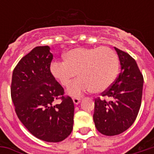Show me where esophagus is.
<instances>
[{"mask_svg": "<svg viewBox=\"0 0 154 154\" xmlns=\"http://www.w3.org/2000/svg\"><path fill=\"white\" fill-rule=\"evenodd\" d=\"M72 100H73L74 104H76V105H77V104L80 102L81 98H79V97H73V98H72Z\"/></svg>", "mask_w": 154, "mask_h": 154, "instance_id": "1", "label": "esophagus"}]
</instances>
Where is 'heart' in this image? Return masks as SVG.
I'll use <instances>...</instances> for the list:
<instances>
[{"mask_svg": "<svg viewBox=\"0 0 154 154\" xmlns=\"http://www.w3.org/2000/svg\"><path fill=\"white\" fill-rule=\"evenodd\" d=\"M119 71V57L108 47L77 48L64 54V61L51 63V74L61 85L67 86L77 76L80 77L67 88V93L79 97L91 90L98 93L112 85Z\"/></svg>", "mask_w": 154, "mask_h": 154, "instance_id": "obj_1", "label": "heart"}]
</instances>
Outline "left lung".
Instances as JSON below:
<instances>
[{"label":"left lung","instance_id":"obj_1","mask_svg":"<svg viewBox=\"0 0 154 154\" xmlns=\"http://www.w3.org/2000/svg\"><path fill=\"white\" fill-rule=\"evenodd\" d=\"M121 71L112 85L95 99L93 119L97 130L107 136L117 135L134 122L141 106L143 77L135 60L115 48ZM106 99H108L106 101Z\"/></svg>","mask_w":154,"mask_h":154}]
</instances>
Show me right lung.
I'll use <instances>...</instances> for the list:
<instances>
[{
	"label": "right lung",
	"mask_w": 154,
	"mask_h": 154,
	"mask_svg": "<svg viewBox=\"0 0 154 154\" xmlns=\"http://www.w3.org/2000/svg\"><path fill=\"white\" fill-rule=\"evenodd\" d=\"M53 54L48 46L33 48L16 65L11 94L19 119L33 135L57 143L69 136L73 126L74 104L51 74ZM60 99V104L54 105Z\"/></svg>",
	"instance_id": "right-lung-1"
}]
</instances>
